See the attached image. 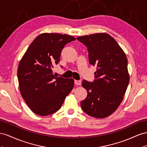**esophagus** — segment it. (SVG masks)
Wrapping results in <instances>:
<instances>
[{"label": "esophagus", "instance_id": "34e87169", "mask_svg": "<svg viewBox=\"0 0 147 147\" xmlns=\"http://www.w3.org/2000/svg\"><path fill=\"white\" fill-rule=\"evenodd\" d=\"M74 84H76V85L80 86V85H81V81L75 80V81H74Z\"/></svg>", "mask_w": 147, "mask_h": 147}]
</instances>
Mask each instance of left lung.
Returning a JSON list of instances; mask_svg holds the SVG:
<instances>
[{"mask_svg":"<svg viewBox=\"0 0 147 147\" xmlns=\"http://www.w3.org/2000/svg\"><path fill=\"white\" fill-rule=\"evenodd\" d=\"M77 39L87 47L89 63L97 69L93 82H82L87 96L81 102V108L94 118H106L118 108L129 84L126 55L115 39L106 33Z\"/></svg>","mask_w":147,"mask_h":147,"instance_id":"8db88e82","label":"left lung"}]
</instances>
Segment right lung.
I'll use <instances>...</instances> for the list:
<instances>
[{
    "mask_svg": "<svg viewBox=\"0 0 147 147\" xmlns=\"http://www.w3.org/2000/svg\"><path fill=\"white\" fill-rule=\"evenodd\" d=\"M74 40L67 34L43 33L33 40L20 61L17 74L21 94L36 115L57 112L72 90L74 79L55 76L52 69L59 63L65 45Z\"/></svg>",
    "mask_w": 147,
    "mask_h": 147,
    "instance_id": "right-lung-1",
    "label": "right lung"
}]
</instances>
